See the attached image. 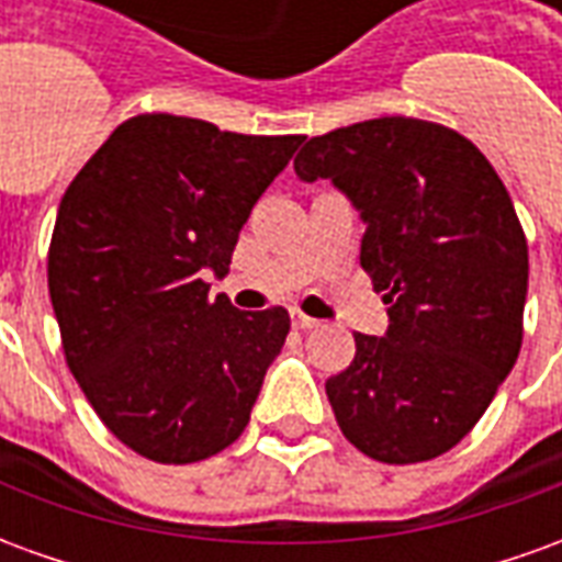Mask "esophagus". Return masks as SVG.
Returning <instances> with one entry per match:
<instances>
[{"label":"esophagus","instance_id":"esophagus-1","mask_svg":"<svg viewBox=\"0 0 562 562\" xmlns=\"http://www.w3.org/2000/svg\"><path fill=\"white\" fill-rule=\"evenodd\" d=\"M292 325H294V328H301V330H316L322 322H318V318H313V316H304V313H297V310H294Z\"/></svg>","mask_w":562,"mask_h":562}]
</instances>
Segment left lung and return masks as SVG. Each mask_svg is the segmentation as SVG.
Masks as SVG:
<instances>
[{"instance_id": "8db88e82", "label": "left lung", "mask_w": 562, "mask_h": 562, "mask_svg": "<svg viewBox=\"0 0 562 562\" xmlns=\"http://www.w3.org/2000/svg\"><path fill=\"white\" fill-rule=\"evenodd\" d=\"M361 213V268L385 294V337L355 334L325 382L342 436L367 458L418 463L470 434L518 361L527 240L482 149L413 116L334 128L294 159Z\"/></svg>"}]
</instances>
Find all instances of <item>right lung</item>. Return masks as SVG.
Masks as SVG:
<instances>
[{"instance_id": "obj_1", "label": "right lung", "mask_w": 562, "mask_h": 562, "mask_svg": "<svg viewBox=\"0 0 562 562\" xmlns=\"http://www.w3.org/2000/svg\"><path fill=\"white\" fill-rule=\"evenodd\" d=\"M301 140L132 116L63 195L47 285L68 370L144 458L195 463L249 424L289 313H240L204 280L228 273L244 222Z\"/></svg>"}]
</instances>
